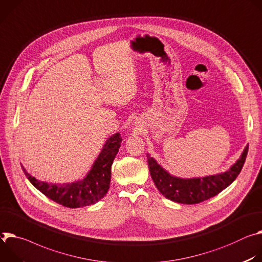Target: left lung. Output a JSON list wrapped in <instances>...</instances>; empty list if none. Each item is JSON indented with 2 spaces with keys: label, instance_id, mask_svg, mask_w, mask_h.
<instances>
[{
  "label": "left lung",
  "instance_id": "1",
  "mask_svg": "<svg viewBox=\"0 0 262 262\" xmlns=\"http://www.w3.org/2000/svg\"><path fill=\"white\" fill-rule=\"evenodd\" d=\"M249 146L242 157L229 170L214 176L193 179H181L170 176L152 157L147 156L151 177L162 195L181 204H196L206 201L227 188L236 177L245 164Z\"/></svg>",
  "mask_w": 262,
  "mask_h": 262
}]
</instances>
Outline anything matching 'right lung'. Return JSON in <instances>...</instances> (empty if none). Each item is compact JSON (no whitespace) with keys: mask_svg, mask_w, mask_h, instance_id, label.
<instances>
[{"mask_svg":"<svg viewBox=\"0 0 262 262\" xmlns=\"http://www.w3.org/2000/svg\"><path fill=\"white\" fill-rule=\"evenodd\" d=\"M122 137L115 133L106 141L92 170L83 180L69 184L41 182L29 175L23 167L26 177L40 192L64 207L79 208L90 206L104 198L110 185L111 165L121 147Z\"/></svg>","mask_w":262,"mask_h":262,"instance_id":"add662e5","label":"right lung"}]
</instances>
